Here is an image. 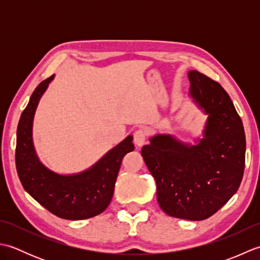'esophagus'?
Segmentation results:
<instances>
[{"instance_id":"1","label":"esophagus","mask_w":260,"mask_h":260,"mask_svg":"<svg viewBox=\"0 0 260 260\" xmlns=\"http://www.w3.org/2000/svg\"><path fill=\"white\" fill-rule=\"evenodd\" d=\"M146 141V132L144 129H137L134 133V143L136 146L144 145Z\"/></svg>"}]
</instances>
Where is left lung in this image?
Masks as SVG:
<instances>
[{
    "label": "left lung",
    "mask_w": 260,
    "mask_h": 260,
    "mask_svg": "<svg viewBox=\"0 0 260 260\" xmlns=\"http://www.w3.org/2000/svg\"><path fill=\"white\" fill-rule=\"evenodd\" d=\"M190 96L208 115L197 145L156 135L142 156L156 181L159 207L171 217L204 220L238 190L245 170L246 137L240 116L221 85L189 71Z\"/></svg>",
    "instance_id": "1"
}]
</instances>
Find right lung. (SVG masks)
Segmentation results:
<instances>
[{"label":"right lung","mask_w":260,"mask_h":260,"mask_svg":"<svg viewBox=\"0 0 260 260\" xmlns=\"http://www.w3.org/2000/svg\"><path fill=\"white\" fill-rule=\"evenodd\" d=\"M53 78L52 75L39 84L22 112L16 131V171L24 190L48 211L67 220L88 219L102 213L112 201L123 157L134 151L133 136H127L81 173L61 175L49 170L36 154L32 124L39 101Z\"/></svg>","instance_id":"obj_1"}]
</instances>
